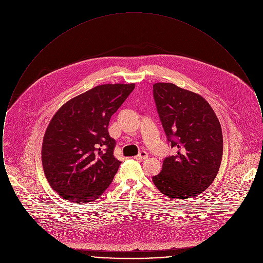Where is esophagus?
<instances>
[{
	"label": "esophagus",
	"instance_id": "1",
	"mask_svg": "<svg viewBox=\"0 0 263 263\" xmlns=\"http://www.w3.org/2000/svg\"><path fill=\"white\" fill-rule=\"evenodd\" d=\"M135 159L138 161H144L146 159H148V153L145 151H141L137 156L135 157Z\"/></svg>",
	"mask_w": 263,
	"mask_h": 263
}]
</instances>
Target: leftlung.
Masks as SVG:
<instances>
[{
	"instance_id": "obj_1",
	"label": "left lung",
	"mask_w": 263,
	"mask_h": 263,
	"mask_svg": "<svg viewBox=\"0 0 263 263\" xmlns=\"http://www.w3.org/2000/svg\"><path fill=\"white\" fill-rule=\"evenodd\" d=\"M157 110L175 154L163 160L153 176L157 188L170 198L186 199L211 185L223 156L220 122L201 96L171 83L153 86Z\"/></svg>"
}]
</instances>
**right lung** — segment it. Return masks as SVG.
Wrapping results in <instances>:
<instances>
[{
    "label": "right lung",
    "instance_id": "right-lung-1",
    "mask_svg": "<svg viewBox=\"0 0 263 263\" xmlns=\"http://www.w3.org/2000/svg\"><path fill=\"white\" fill-rule=\"evenodd\" d=\"M135 84L100 85L67 101L55 113L42 143V165L66 200L87 203L102 195L121 162L113 156L108 124Z\"/></svg>",
    "mask_w": 263,
    "mask_h": 263
}]
</instances>
